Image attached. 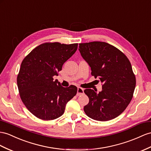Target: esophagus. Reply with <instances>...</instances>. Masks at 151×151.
I'll list each match as a JSON object with an SVG mask.
<instances>
[{
  "label": "esophagus",
  "mask_w": 151,
  "mask_h": 151,
  "mask_svg": "<svg viewBox=\"0 0 151 151\" xmlns=\"http://www.w3.org/2000/svg\"><path fill=\"white\" fill-rule=\"evenodd\" d=\"M83 88L81 87H78V89H77V96H80L83 94Z\"/></svg>",
  "instance_id": "34e87169"
}]
</instances>
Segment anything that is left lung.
I'll list each match as a JSON object with an SVG mask.
<instances>
[{
	"mask_svg": "<svg viewBox=\"0 0 151 151\" xmlns=\"http://www.w3.org/2000/svg\"><path fill=\"white\" fill-rule=\"evenodd\" d=\"M79 51L90 65L91 75L99 78L102 91L87 88L89 102L83 108L90 118L107 121L121 114L132 99L136 78L129 59L121 51L105 42L79 44Z\"/></svg>",
	"mask_w": 151,
	"mask_h": 151,
	"instance_id": "left-lung-1",
	"label": "left lung"
}]
</instances>
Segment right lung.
Masks as SVG:
<instances>
[{
    "label": "right lung",
    "instance_id": "1",
    "mask_svg": "<svg viewBox=\"0 0 151 151\" xmlns=\"http://www.w3.org/2000/svg\"><path fill=\"white\" fill-rule=\"evenodd\" d=\"M78 43L45 42L33 49L21 64L17 76L20 98L36 117L50 121L60 117L67 103L76 94L77 87H63L53 76L76 51Z\"/></svg>",
    "mask_w": 151,
    "mask_h": 151
}]
</instances>
